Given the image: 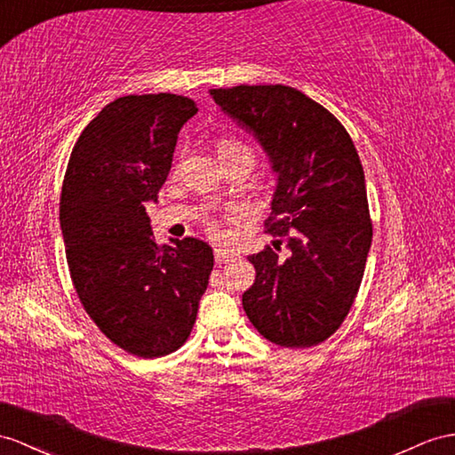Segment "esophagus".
I'll return each mask as SVG.
<instances>
[{
  "label": "esophagus",
  "instance_id": "esophagus-1",
  "mask_svg": "<svg viewBox=\"0 0 455 455\" xmlns=\"http://www.w3.org/2000/svg\"><path fill=\"white\" fill-rule=\"evenodd\" d=\"M235 259H236V253L232 250L215 248V261L217 263H228V261H235Z\"/></svg>",
  "mask_w": 455,
  "mask_h": 455
}]
</instances>
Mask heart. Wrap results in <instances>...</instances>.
<instances>
[{
  "label": "heart",
  "mask_w": 455,
  "mask_h": 455,
  "mask_svg": "<svg viewBox=\"0 0 455 455\" xmlns=\"http://www.w3.org/2000/svg\"><path fill=\"white\" fill-rule=\"evenodd\" d=\"M217 156L220 161H228V159H235V157H250L253 161V149L240 142L236 138H228L223 136L217 140ZM230 217H238L236 212H232ZM207 232L212 236H223L225 230H223V223H220L219 219H207Z\"/></svg>",
  "instance_id": "b5f03b06"
}]
</instances>
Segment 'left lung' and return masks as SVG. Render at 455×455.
Here are the masks:
<instances>
[{
  "label": "left lung",
  "instance_id": "left-lung-1",
  "mask_svg": "<svg viewBox=\"0 0 455 455\" xmlns=\"http://www.w3.org/2000/svg\"><path fill=\"white\" fill-rule=\"evenodd\" d=\"M217 106L250 131L278 172L265 232L284 241L253 253L255 283L242 296L261 336L311 347L339 331L357 296L372 238L365 174L336 116L299 90L232 86L209 90Z\"/></svg>",
  "mask_w": 455,
  "mask_h": 455
}]
</instances>
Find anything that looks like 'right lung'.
I'll return each instance as SVG.
<instances>
[{"mask_svg": "<svg viewBox=\"0 0 455 455\" xmlns=\"http://www.w3.org/2000/svg\"><path fill=\"white\" fill-rule=\"evenodd\" d=\"M196 113L177 94L116 98L78 136L65 171L60 220L73 286L96 327L136 357L188 340L213 271L205 242L159 246L146 213Z\"/></svg>", "mask_w": 455, "mask_h": 455, "instance_id": "obj_1", "label": "right lung"}]
</instances>
